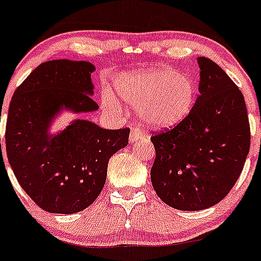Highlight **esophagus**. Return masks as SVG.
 <instances>
[{
    "instance_id": "esophagus-1",
    "label": "esophagus",
    "mask_w": 261,
    "mask_h": 261,
    "mask_svg": "<svg viewBox=\"0 0 261 261\" xmlns=\"http://www.w3.org/2000/svg\"><path fill=\"white\" fill-rule=\"evenodd\" d=\"M143 136H144V132L141 128H133L129 134V143H136L137 141L143 138Z\"/></svg>"
}]
</instances>
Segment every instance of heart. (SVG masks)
Returning <instances> with one entry per match:
<instances>
[{
    "mask_svg": "<svg viewBox=\"0 0 261 261\" xmlns=\"http://www.w3.org/2000/svg\"><path fill=\"white\" fill-rule=\"evenodd\" d=\"M114 91L128 107L138 109L139 119L147 128L168 130L180 124L193 111L197 86L186 74L172 68H149L127 72L114 78ZM103 105L118 108L111 93H105Z\"/></svg>",
    "mask_w": 261,
    "mask_h": 261,
    "instance_id": "heart-1",
    "label": "heart"
}]
</instances>
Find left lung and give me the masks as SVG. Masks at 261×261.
Listing matches in <instances>:
<instances>
[{"label":"left lung","instance_id":"obj_1","mask_svg":"<svg viewBox=\"0 0 261 261\" xmlns=\"http://www.w3.org/2000/svg\"><path fill=\"white\" fill-rule=\"evenodd\" d=\"M199 96L189 116L173 129L154 134L150 179L172 208L197 212L226 197L250 148V125L242 92L206 57H198Z\"/></svg>","mask_w":261,"mask_h":261}]
</instances>
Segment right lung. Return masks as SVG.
Segmentation results:
<instances>
[{
	"label": "right lung",
	"instance_id": "right-lung-1",
	"mask_svg": "<svg viewBox=\"0 0 261 261\" xmlns=\"http://www.w3.org/2000/svg\"><path fill=\"white\" fill-rule=\"evenodd\" d=\"M94 71L87 61L44 62L16 89L10 103L8 162L19 186L48 213L74 214L88 208L105 187L111 156L128 144L129 128L103 129L87 119L51 132L61 112L97 111L92 99Z\"/></svg>",
	"mask_w": 261,
	"mask_h": 261
}]
</instances>
